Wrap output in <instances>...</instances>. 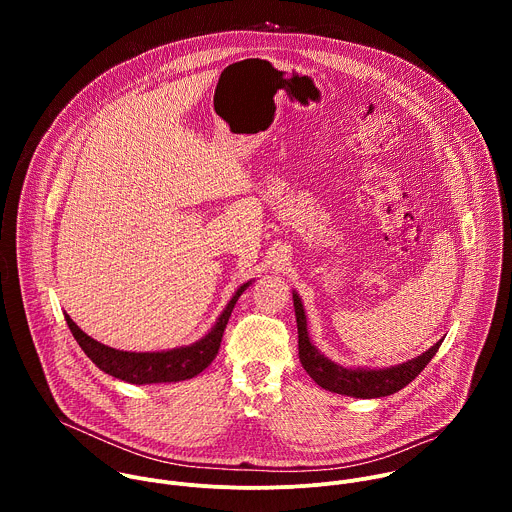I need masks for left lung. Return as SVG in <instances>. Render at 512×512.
I'll list each match as a JSON object with an SVG mask.
<instances>
[{
	"instance_id": "1",
	"label": "left lung",
	"mask_w": 512,
	"mask_h": 512,
	"mask_svg": "<svg viewBox=\"0 0 512 512\" xmlns=\"http://www.w3.org/2000/svg\"><path fill=\"white\" fill-rule=\"evenodd\" d=\"M294 310H296V322H298L300 362L304 371L322 389L338 395H346V397L377 399V397H387L401 391L425 369V364L433 358L437 348H440L444 342V340H437L431 348H427L419 356L407 362L395 364V367H385V369L342 367V364L330 360L326 354L318 350V346H314L308 332L306 310L296 289H294Z\"/></svg>"
}]
</instances>
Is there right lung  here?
<instances>
[{
    "mask_svg": "<svg viewBox=\"0 0 512 512\" xmlns=\"http://www.w3.org/2000/svg\"><path fill=\"white\" fill-rule=\"evenodd\" d=\"M253 283L247 281L237 287L233 298L216 318L214 326L196 342L188 346H178L170 350H156V352H129V350H117L107 344L97 342L89 334H85L75 322L70 320L68 314H64V320L79 342V346L85 350V354L97 364V367L125 383L131 385H154V383H178L192 379L200 375L208 364L214 360L221 348V340L225 334V328L229 324L231 312L241 298L243 291Z\"/></svg>",
    "mask_w": 512,
    "mask_h": 512,
    "instance_id": "right-lung-1",
    "label": "right lung"
}]
</instances>
